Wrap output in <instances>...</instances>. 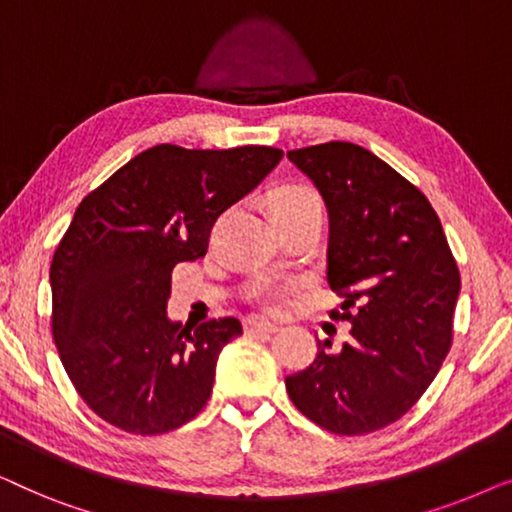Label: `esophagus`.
<instances>
[{
    "instance_id": "obj_1",
    "label": "esophagus",
    "mask_w": 512,
    "mask_h": 512,
    "mask_svg": "<svg viewBox=\"0 0 512 512\" xmlns=\"http://www.w3.org/2000/svg\"><path fill=\"white\" fill-rule=\"evenodd\" d=\"M277 331H279V326L270 324V321H261V319H249L247 321V333L249 335H272Z\"/></svg>"
}]
</instances>
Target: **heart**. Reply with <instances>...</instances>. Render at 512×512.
<instances>
[{
  "label": "heart",
  "instance_id": "1",
  "mask_svg": "<svg viewBox=\"0 0 512 512\" xmlns=\"http://www.w3.org/2000/svg\"><path fill=\"white\" fill-rule=\"evenodd\" d=\"M314 202H319V195L312 191L310 186L305 184H284L272 191L270 195V212L272 216L277 214H286V212H293V209H300L305 205H314ZM291 291L289 284H272V282H265L258 286L256 296L261 303L268 307V310H275V307L282 305V300L286 293Z\"/></svg>",
  "mask_w": 512,
  "mask_h": 512
}]
</instances>
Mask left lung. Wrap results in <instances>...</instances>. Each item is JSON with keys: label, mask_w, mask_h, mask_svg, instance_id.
<instances>
[{"label": "left lung", "mask_w": 512, "mask_h": 512, "mask_svg": "<svg viewBox=\"0 0 512 512\" xmlns=\"http://www.w3.org/2000/svg\"><path fill=\"white\" fill-rule=\"evenodd\" d=\"M328 209V286L349 321L335 352L317 342L305 370L286 377L291 401L338 436H363L415 405L452 345L461 279L426 195L375 153L326 142L286 153Z\"/></svg>", "instance_id": "left-lung-1"}]
</instances>
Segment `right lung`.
<instances>
[{
  "label": "right lung",
  "instance_id": "1",
  "mask_svg": "<svg viewBox=\"0 0 512 512\" xmlns=\"http://www.w3.org/2000/svg\"><path fill=\"white\" fill-rule=\"evenodd\" d=\"M284 151L151 146L76 207L51 263L53 340L74 389L104 422L139 436L179 429L212 396L233 317L167 319L172 270L205 256L219 214Z\"/></svg>",
  "mask_w": 512,
  "mask_h": 512
}]
</instances>
